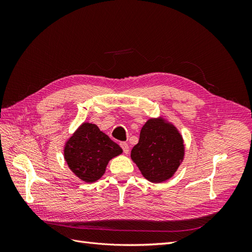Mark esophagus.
<instances>
[{"label":"esophagus","instance_id":"esophagus-1","mask_svg":"<svg viewBox=\"0 0 252 252\" xmlns=\"http://www.w3.org/2000/svg\"><path fill=\"white\" fill-rule=\"evenodd\" d=\"M121 147H122V149H123V151H124V154H126V155H128V152H129V146H128V144L126 143V142H122L121 144Z\"/></svg>","mask_w":252,"mask_h":252}]
</instances>
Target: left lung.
I'll return each instance as SVG.
<instances>
[{
	"label": "left lung",
	"instance_id": "obj_1",
	"mask_svg": "<svg viewBox=\"0 0 252 252\" xmlns=\"http://www.w3.org/2000/svg\"><path fill=\"white\" fill-rule=\"evenodd\" d=\"M185 156L183 136L163 117L151 118L141 129L131 159L143 177L151 183H163L173 177Z\"/></svg>",
	"mask_w": 252,
	"mask_h": 252
}]
</instances>
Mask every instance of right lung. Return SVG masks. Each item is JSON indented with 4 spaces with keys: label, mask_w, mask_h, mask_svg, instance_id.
Wrapping results in <instances>:
<instances>
[{
    "label": "right lung",
    "mask_w": 252,
    "mask_h": 252,
    "mask_svg": "<svg viewBox=\"0 0 252 252\" xmlns=\"http://www.w3.org/2000/svg\"><path fill=\"white\" fill-rule=\"evenodd\" d=\"M123 150L95 124L84 123L64 146V158L70 170L86 183L102 178L111 158Z\"/></svg>",
    "instance_id": "obj_1"
}]
</instances>
